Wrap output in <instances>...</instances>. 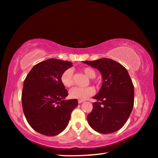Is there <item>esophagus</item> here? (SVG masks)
Masks as SVG:
<instances>
[{
    "label": "esophagus",
    "mask_w": 158,
    "mask_h": 158,
    "mask_svg": "<svg viewBox=\"0 0 158 158\" xmlns=\"http://www.w3.org/2000/svg\"><path fill=\"white\" fill-rule=\"evenodd\" d=\"M84 101H83V100H79L78 101V102L79 103H82V102H84Z\"/></svg>",
    "instance_id": "34e87169"
}]
</instances>
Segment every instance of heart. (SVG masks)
Returning a JSON list of instances; mask_svg holds the SVG:
<instances>
[{
	"instance_id": "obj_1",
	"label": "heart",
	"mask_w": 158,
	"mask_h": 158,
	"mask_svg": "<svg viewBox=\"0 0 158 158\" xmlns=\"http://www.w3.org/2000/svg\"><path fill=\"white\" fill-rule=\"evenodd\" d=\"M81 71L94 81V78L96 77V72L91 67H85L81 69ZM61 84L64 87L69 88L73 84V70L71 68L66 69L62 72L60 77ZM94 89L91 86L86 88H79V87H74L69 91V97L73 99L85 100L94 94Z\"/></svg>"
}]
</instances>
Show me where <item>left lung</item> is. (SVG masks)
<instances>
[{
    "label": "left lung",
    "instance_id": "left-lung-1",
    "mask_svg": "<svg viewBox=\"0 0 158 158\" xmlns=\"http://www.w3.org/2000/svg\"><path fill=\"white\" fill-rule=\"evenodd\" d=\"M83 62L101 72L102 85L93 98V110L87 115L90 126L101 134L118 131L126 123L134 102V85L127 69L119 62L101 58Z\"/></svg>",
    "mask_w": 158,
    "mask_h": 158
}]
</instances>
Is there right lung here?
<instances>
[{
  "label": "right lung",
  "mask_w": 158,
  "mask_h": 158,
  "mask_svg": "<svg viewBox=\"0 0 158 158\" xmlns=\"http://www.w3.org/2000/svg\"><path fill=\"white\" fill-rule=\"evenodd\" d=\"M72 66L69 61L46 60L34 65L24 81L22 104L24 116L32 129L45 136L61 133L78 106L77 99L64 101L68 93L60 80L62 72Z\"/></svg>",
  "instance_id": "add662e5"
}]
</instances>
